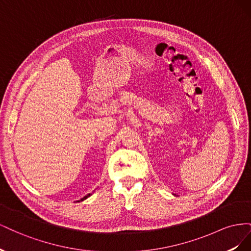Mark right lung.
Wrapping results in <instances>:
<instances>
[{
	"mask_svg": "<svg viewBox=\"0 0 251 251\" xmlns=\"http://www.w3.org/2000/svg\"><path fill=\"white\" fill-rule=\"evenodd\" d=\"M90 196H91V194H88L87 196H85V197H83V198H82V199H81L80 201H82V200H85V199H87V198H88V197H90Z\"/></svg>",
	"mask_w": 251,
	"mask_h": 251,
	"instance_id": "right-lung-1",
	"label": "right lung"
}]
</instances>
